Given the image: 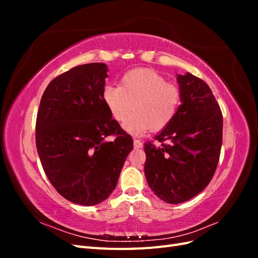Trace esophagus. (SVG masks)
Returning a JSON list of instances; mask_svg holds the SVG:
<instances>
[{"label": "esophagus", "instance_id": "1", "mask_svg": "<svg viewBox=\"0 0 258 258\" xmlns=\"http://www.w3.org/2000/svg\"><path fill=\"white\" fill-rule=\"evenodd\" d=\"M134 146H135V148H141V147H143V143L140 141V140L135 139L134 140Z\"/></svg>", "mask_w": 258, "mask_h": 258}]
</instances>
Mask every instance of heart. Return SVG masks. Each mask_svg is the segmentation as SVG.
Wrapping results in <instances>:
<instances>
[{"label": "heart", "mask_w": 258, "mask_h": 258, "mask_svg": "<svg viewBox=\"0 0 258 258\" xmlns=\"http://www.w3.org/2000/svg\"><path fill=\"white\" fill-rule=\"evenodd\" d=\"M102 99L113 118L123 123L128 134L141 136L148 129L158 131L173 120L181 104V92L157 72L137 69L122 76L119 86L106 85Z\"/></svg>", "instance_id": "heart-1"}]
</instances>
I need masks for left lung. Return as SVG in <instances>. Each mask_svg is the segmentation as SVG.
I'll use <instances>...</instances> for the list:
<instances>
[{
    "label": "left lung",
    "instance_id": "obj_1",
    "mask_svg": "<svg viewBox=\"0 0 258 258\" xmlns=\"http://www.w3.org/2000/svg\"><path fill=\"white\" fill-rule=\"evenodd\" d=\"M181 105L173 120L155 137L157 147L144 144V172L156 196L182 204L204 190L220 159L223 116L209 86L187 72L176 76Z\"/></svg>",
    "mask_w": 258,
    "mask_h": 258
}]
</instances>
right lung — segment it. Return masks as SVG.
<instances>
[{
  "label": "right lung",
  "mask_w": 258,
  "mask_h": 258,
  "mask_svg": "<svg viewBox=\"0 0 258 258\" xmlns=\"http://www.w3.org/2000/svg\"><path fill=\"white\" fill-rule=\"evenodd\" d=\"M105 63L72 68L45 89L35 141L45 174L62 197L82 206L104 201L115 189L132 138L102 99ZM108 135H116L107 142Z\"/></svg>",
  "instance_id": "1"
}]
</instances>
